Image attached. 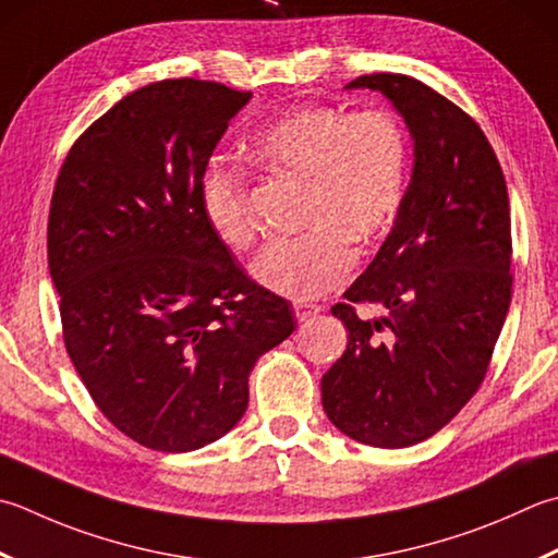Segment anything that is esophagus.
<instances>
[{
	"instance_id": "obj_1",
	"label": "esophagus",
	"mask_w": 558,
	"mask_h": 558,
	"mask_svg": "<svg viewBox=\"0 0 558 558\" xmlns=\"http://www.w3.org/2000/svg\"><path fill=\"white\" fill-rule=\"evenodd\" d=\"M322 312L319 304H312V302H294V316H298V322H307L312 316H316Z\"/></svg>"
}]
</instances>
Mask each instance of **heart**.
<instances>
[{"label": "heart", "instance_id": "1", "mask_svg": "<svg viewBox=\"0 0 558 558\" xmlns=\"http://www.w3.org/2000/svg\"><path fill=\"white\" fill-rule=\"evenodd\" d=\"M246 159L270 177L302 183L304 236L268 246L251 276L290 300H314L351 276L353 248L385 234L407 181V137L399 120L373 108L345 116L307 106L268 123L246 145ZM210 232L232 251L256 239L246 189L232 173L207 171L198 189Z\"/></svg>", "mask_w": 558, "mask_h": 558}]
</instances>
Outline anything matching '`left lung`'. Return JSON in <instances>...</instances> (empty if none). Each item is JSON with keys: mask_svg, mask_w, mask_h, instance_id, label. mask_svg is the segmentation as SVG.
<instances>
[{"mask_svg": "<svg viewBox=\"0 0 558 558\" xmlns=\"http://www.w3.org/2000/svg\"><path fill=\"white\" fill-rule=\"evenodd\" d=\"M413 140L409 189L379 246L331 314L345 353L322 377L329 421L363 445L399 450L450 423L484 381L510 307V201L472 118L407 74H365ZM351 301L386 314L360 320Z\"/></svg>", "mask_w": 558, "mask_h": 558, "instance_id": "1", "label": "left lung"}]
</instances>
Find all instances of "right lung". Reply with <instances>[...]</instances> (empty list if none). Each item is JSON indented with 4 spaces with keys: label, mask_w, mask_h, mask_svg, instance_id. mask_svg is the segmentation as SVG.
Returning a JSON list of instances; mask_svg holds the SVG:
<instances>
[{
    "label": "right lung",
    "mask_w": 558,
    "mask_h": 558,
    "mask_svg": "<svg viewBox=\"0 0 558 558\" xmlns=\"http://www.w3.org/2000/svg\"><path fill=\"white\" fill-rule=\"evenodd\" d=\"M248 98L198 80L142 86L74 142L52 191L64 345L104 416L149 450L232 430L256 360L298 326L201 213L207 161Z\"/></svg>",
    "instance_id": "1"
}]
</instances>
